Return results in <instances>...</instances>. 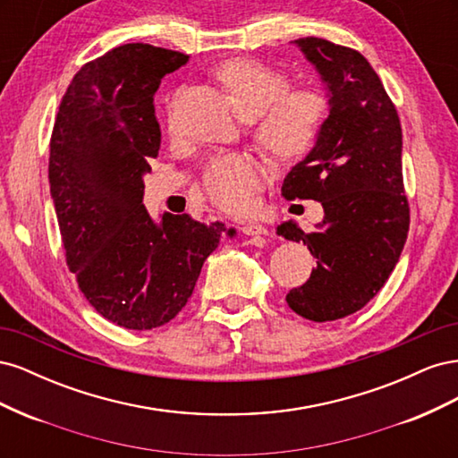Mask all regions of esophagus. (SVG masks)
<instances>
[{"mask_svg": "<svg viewBox=\"0 0 458 458\" xmlns=\"http://www.w3.org/2000/svg\"><path fill=\"white\" fill-rule=\"evenodd\" d=\"M241 231L248 237H259V234H267V229L259 224H246L241 227Z\"/></svg>", "mask_w": 458, "mask_h": 458, "instance_id": "esophagus-1", "label": "esophagus"}]
</instances>
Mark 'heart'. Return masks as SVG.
I'll return each instance as SVG.
<instances>
[{"label": "heart", "instance_id": "1", "mask_svg": "<svg viewBox=\"0 0 458 458\" xmlns=\"http://www.w3.org/2000/svg\"><path fill=\"white\" fill-rule=\"evenodd\" d=\"M216 78L225 89L233 108L244 120H256V140L276 158H294L310 150L327 116V99L318 89H288L284 72L252 61L233 59L221 64ZM168 131L175 133L170 108ZM266 170L246 155L216 158L204 174V195L233 214L252 210L256 191Z\"/></svg>", "mask_w": 458, "mask_h": 458}]
</instances>
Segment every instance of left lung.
<instances>
[{
  "label": "left lung",
  "mask_w": 458,
  "mask_h": 458,
  "mask_svg": "<svg viewBox=\"0 0 458 458\" xmlns=\"http://www.w3.org/2000/svg\"><path fill=\"white\" fill-rule=\"evenodd\" d=\"M294 44L321 76L328 116L308 157L284 177L283 197L321 202L325 217L313 233L290 219L276 234L303 242L317 258L308 283L290 290L286 301L325 323L367 306L399 261L409 233L403 137L397 110L361 53L321 38Z\"/></svg>",
  "instance_id": "1"
}]
</instances>
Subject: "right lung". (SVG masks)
I'll return each mask as SVG.
<instances>
[{
	"instance_id": "1",
	"label": "right lung",
	"mask_w": 458,
	"mask_h": 458,
	"mask_svg": "<svg viewBox=\"0 0 458 458\" xmlns=\"http://www.w3.org/2000/svg\"><path fill=\"white\" fill-rule=\"evenodd\" d=\"M187 55L126 44L84 64L68 86L49 143V187L66 266L110 323L150 330L170 323L195 290L221 221L202 224L143 204L148 160L158 157L155 93Z\"/></svg>"
}]
</instances>
